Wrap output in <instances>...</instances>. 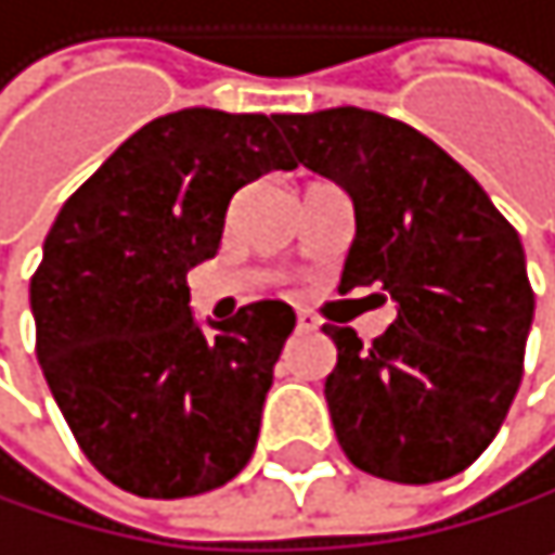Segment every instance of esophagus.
<instances>
[{"label":"esophagus","instance_id":"esophagus-1","mask_svg":"<svg viewBox=\"0 0 555 555\" xmlns=\"http://www.w3.org/2000/svg\"><path fill=\"white\" fill-rule=\"evenodd\" d=\"M318 327V321L314 318H308V314H297V331L304 334V331H314Z\"/></svg>","mask_w":555,"mask_h":555}]
</instances>
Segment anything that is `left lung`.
Returning <instances> with one entry per match:
<instances>
[{
  "mask_svg": "<svg viewBox=\"0 0 555 555\" xmlns=\"http://www.w3.org/2000/svg\"><path fill=\"white\" fill-rule=\"evenodd\" d=\"M297 162L353 202L340 294L397 304L364 344L324 324L337 367L324 384L347 460L393 483H437L496 437L522 380L533 287L513 224L427 134L364 108L274 115Z\"/></svg>",
  "mask_w": 555,
  "mask_h": 555,
  "instance_id": "8db88e82",
  "label": "left lung"
}]
</instances>
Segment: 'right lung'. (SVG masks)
I'll return each instance as SVG.
<instances>
[{
	"label": "right lung",
	"mask_w": 555,
	"mask_h": 555,
	"mask_svg": "<svg viewBox=\"0 0 555 555\" xmlns=\"http://www.w3.org/2000/svg\"><path fill=\"white\" fill-rule=\"evenodd\" d=\"M291 171L274 118L181 108L138 128L62 205L33 274L36 353L81 453L115 487L198 496L251 460L294 311L191 314L234 191Z\"/></svg>",
	"instance_id": "add662e5"
}]
</instances>
